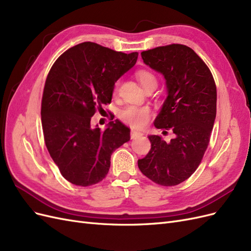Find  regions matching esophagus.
Segmentation results:
<instances>
[{
  "instance_id": "esophagus-1",
  "label": "esophagus",
  "mask_w": 251,
  "mask_h": 251,
  "mask_svg": "<svg viewBox=\"0 0 251 251\" xmlns=\"http://www.w3.org/2000/svg\"><path fill=\"white\" fill-rule=\"evenodd\" d=\"M141 135H142V133H141L140 131L134 130V128H132V131H131V138H132V139H134V138H136V137H138V136H141Z\"/></svg>"
}]
</instances>
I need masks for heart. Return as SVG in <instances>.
Instances as JSON below:
<instances>
[{"label": "heart", "mask_w": 251, "mask_h": 251, "mask_svg": "<svg viewBox=\"0 0 251 251\" xmlns=\"http://www.w3.org/2000/svg\"><path fill=\"white\" fill-rule=\"evenodd\" d=\"M137 76L139 82L141 83V86L143 88H146L147 86L151 85V83H156L157 85V79L155 77L154 74H151L149 71L146 70H141L138 71ZM117 87H118V82L115 85V88H114V91H117ZM150 109L147 107H126V109H124L120 113V117L123 118V120H125L126 123L130 124L132 126L134 127H142L148 124V121L150 119Z\"/></svg>", "instance_id": "obj_1"}]
</instances>
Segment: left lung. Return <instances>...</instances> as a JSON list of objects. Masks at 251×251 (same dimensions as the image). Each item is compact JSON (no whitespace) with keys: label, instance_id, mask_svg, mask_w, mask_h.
<instances>
[{"label":"left lung","instance_id":"1","mask_svg":"<svg viewBox=\"0 0 251 251\" xmlns=\"http://www.w3.org/2000/svg\"><path fill=\"white\" fill-rule=\"evenodd\" d=\"M141 56L165 79L168 96L154 126L171 128L175 136L170 142L148 136L151 150L138 168L157 184L177 185L192 176L207 149L217 113L216 83L208 67L184 45L157 47Z\"/></svg>","mask_w":251,"mask_h":251}]
</instances>
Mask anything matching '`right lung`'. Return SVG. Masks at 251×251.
Returning <instances> with one entry per match:
<instances>
[{"label":"right lung","instance_id":"1","mask_svg":"<svg viewBox=\"0 0 251 251\" xmlns=\"http://www.w3.org/2000/svg\"><path fill=\"white\" fill-rule=\"evenodd\" d=\"M138 52L123 53L85 42L53 64L45 83L42 126L49 154L63 177L89 186L109 172L114 151L130 140L119 120L104 131L91 126L96 108L111 102L115 82L137 62Z\"/></svg>","mask_w":251,"mask_h":251}]
</instances>
